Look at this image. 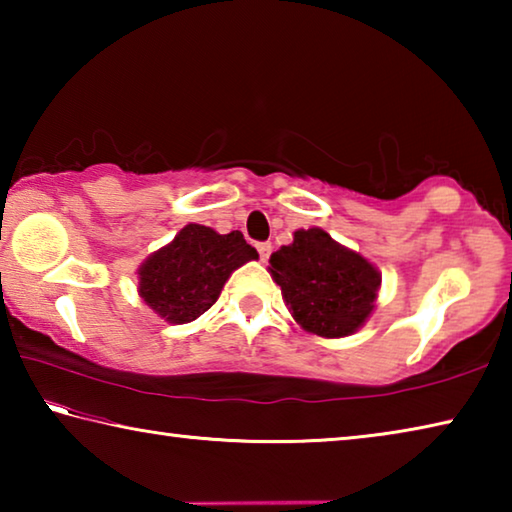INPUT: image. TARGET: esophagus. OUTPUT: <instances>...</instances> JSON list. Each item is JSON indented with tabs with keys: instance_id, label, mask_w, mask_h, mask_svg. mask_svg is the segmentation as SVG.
<instances>
[{
	"instance_id": "esophagus-1",
	"label": "esophagus",
	"mask_w": 512,
	"mask_h": 512,
	"mask_svg": "<svg viewBox=\"0 0 512 512\" xmlns=\"http://www.w3.org/2000/svg\"><path fill=\"white\" fill-rule=\"evenodd\" d=\"M257 253H259V257H262V262H266V259L273 253V246L268 244V241H262V244H257Z\"/></svg>"
}]
</instances>
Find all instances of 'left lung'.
Instances as JSON below:
<instances>
[{
	"label": "left lung",
	"instance_id": "obj_1",
	"mask_svg": "<svg viewBox=\"0 0 512 512\" xmlns=\"http://www.w3.org/2000/svg\"><path fill=\"white\" fill-rule=\"evenodd\" d=\"M268 264L291 316L305 332L341 339L357 332L375 309L379 271L325 230H296L293 244L273 253Z\"/></svg>",
	"mask_w": 512,
	"mask_h": 512
}]
</instances>
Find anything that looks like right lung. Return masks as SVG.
Segmentation results:
<instances>
[{
  "mask_svg": "<svg viewBox=\"0 0 512 512\" xmlns=\"http://www.w3.org/2000/svg\"><path fill=\"white\" fill-rule=\"evenodd\" d=\"M257 257L239 230L219 235L207 225L189 223L171 244L146 257L137 271V291L167 323H192L219 300L232 271Z\"/></svg>",
  "mask_w": 512,
  "mask_h": 512,
  "instance_id": "1",
  "label": "right lung"
}]
</instances>
